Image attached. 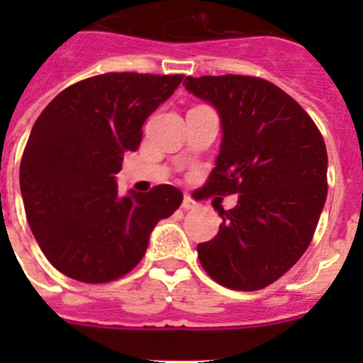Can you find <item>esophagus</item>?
Instances as JSON below:
<instances>
[{
    "instance_id": "esophagus-1",
    "label": "esophagus",
    "mask_w": 363,
    "mask_h": 363,
    "mask_svg": "<svg viewBox=\"0 0 363 363\" xmlns=\"http://www.w3.org/2000/svg\"><path fill=\"white\" fill-rule=\"evenodd\" d=\"M182 207H184L185 211L196 209V207H198V201L194 200V198H192L191 194H185V196H184V201H182Z\"/></svg>"
}]
</instances>
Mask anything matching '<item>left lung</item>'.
Segmentation results:
<instances>
[{
  "mask_svg": "<svg viewBox=\"0 0 363 363\" xmlns=\"http://www.w3.org/2000/svg\"><path fill=\"white\" fill-rule=\"evenodd\" d=\"M184 85L216 108L223 134L216 167L194 198L239 194L229 211L213 201L220 230L198 243L200 264L223 287L264 289L301 258L318 225L327 198L323 138L309 114L267 79L187 76Z\"/></svg>",
  "mask_w": 363,
  "mask_h": 363,
  "instance_id": "left-lung-1",
  "label": "left lung"
}]
</instances>
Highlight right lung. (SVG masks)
<instances>
[{
    "label": "right lung",
    "instance_id": "obj_1",
    "mask_svg": "<svg viewBox=\"0 0 363 363\" xmlns=\"http://www.w3.org/2000/svg\"><path fill=\"white\" fill-rule=\"evenodd\" d=\"M184 76L108 72L67 86L41 112L19 165L28 225L50 264L85 284H107L143 258L160 220L179 207L172 185L118 194L114 174L142 127Z\"/></svg>",
    "mask_w": 363,
    "mask_h": 363
}]
</instances>
